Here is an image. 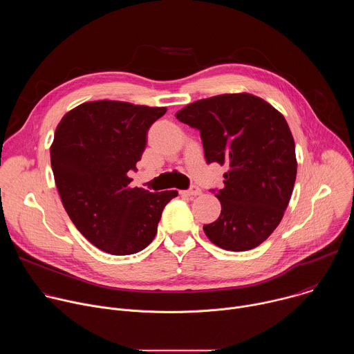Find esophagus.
Instances as JSON below:
<instances>
[{"mask_svg":"<svg viewBox=\"0 0 354 354\" xmlns=\"http://www.w3.org/2000/svg\"><path fill=\"white\" fill-rule=\"evenodd\" d=\"M183 194H186V196H198L200 193H201V189L198 187V186H190V189L189 190H185V192H182Z\"/></svg>","mask_w":354,"mask_h":354,"instance_id":"obj_1","label":"esophagus"}]
</instances>
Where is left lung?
<instances>
[{"label": "left lung", "instance_id": "1", "mask_svg": "<svg viewBox=\"0 0 354 354\" xmlns=\"http://www.w3.org/2000/svg\"><path fill=\"white\" fill-rule=\"evenodd\" d=\"M176 119L200 131L207 164L228 167L216 193L221 214L203 225L205 234L225 250L257 248L280 224L297 176L295 144L284 116L242 92L196 100Z\"/></svg>", "mask_w": 354, "mask_h": 354}]
</instances>
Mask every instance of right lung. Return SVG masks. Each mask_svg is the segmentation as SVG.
Here are the masks:
<instances>
[{
    "label": "right lung",
    "mask_w": 354,
    "mask_h": 354,
    "mask_svg": "<svg viewBox=\"0 0 354 354\" xmlns=\"http://www.w3.org/2000/svg\"><path fill=\"white\" fill-rule=\"evenodd\" d=\"M167 108L93 100L60 120L50 161L63 206L77 230L111 255H131L151 243L176 190L130 187L129 171L147 144V131Z\"/></svg>",
    "instance_id": "1"
}]
</instances>
